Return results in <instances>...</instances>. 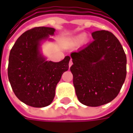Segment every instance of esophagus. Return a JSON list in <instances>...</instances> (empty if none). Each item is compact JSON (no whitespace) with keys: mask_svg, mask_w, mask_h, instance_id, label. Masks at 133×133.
I'll return each instance as SVG.
<instances>
[{"mask_svg":"<svg viewBox=\"0 0 133 133\" xmlns=\"http://www.w3.org/2000/svg\"><path fill=\"white\" fill-rule=\"evenodd\" d=\"M72 65V61L70 60V62H69V67L71 66Z\"/></svg>","mask_w":133,"mask_h":133,"instance_id":"esophagus-1","label":"esophagus"}]
</instances>
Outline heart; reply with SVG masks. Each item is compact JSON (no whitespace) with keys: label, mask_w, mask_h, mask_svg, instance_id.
<instances>
[{"label":"heart","mask_w":133,"mask_h":133,"mask_svg":"<svg viewBox=\"0 0 133 133\" xmlns=\"http://www.w3.org/2000/svg\"><path fill=\"white\" fill-rule=\"evenodd\" d=\"M83 37H84L83 35H81V37H80V38H78V40H81V39H83Z\"/></svg>","instance_id":"1"}]
</instances>
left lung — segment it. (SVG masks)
I'll return each instance as SVG.
<instances>
[{
  "label": "left lung",
  "mask_w": 133,
  "mask_h": 133,
  "mask_svg": "<svg viewBox=\"0 0 133 133\" xmlns=\"http://www.w3.org/2000/svg\"><path fill=\"white\" fill-rule=\"evenodd\" d=\"M94 41L70 54V71L78 100L90 107L111 102L126 78L127 59L123 46L108 30L92 33Z\"/></svg>",
  "instance_id": "1"
}]
</instances>
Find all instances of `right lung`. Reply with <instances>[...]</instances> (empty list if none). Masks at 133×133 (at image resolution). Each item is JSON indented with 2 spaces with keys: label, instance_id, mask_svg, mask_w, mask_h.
I'll list each match as a JSON object with an SVG mask.
<instances>
[{
  "label": "right lung",
  "instance_id": "add662e5",
  "mask_svg": "<svg viewBox=\"0 0 133 133\" xmlns=\"http://www.w3.org/2000/svg\"><path fill=\"white\" fill-rule=\"evenodd\" d=\"M55 30L33 28L23 33L10 50L8 67L10 85L16 97L31 107L43 108L52 103L56 85L69 68L70 56L54 63L46 61L40 52L41 41L54 35Z\"/></svg>",
  "mask_w": 133,
  "mask_h": 133
}]
</instances>
